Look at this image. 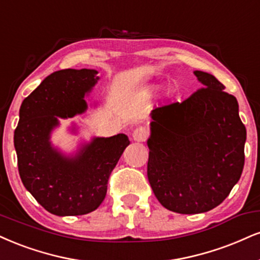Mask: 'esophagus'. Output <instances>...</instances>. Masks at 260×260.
Wrapping results in <instances>:
<instances>
[{"instance_id":"1","label":"esophagus","mask_w":260,"mask_h":260,"mask_svg":"<svg viewBox=\"0 0 260 260\" xmlns=\"http://www.w3.org/2000/svg\"><path fill=\"white\" fill-rule=\"evenodd\" d=\"M132 137H133V139L136 140V142H145V140L148 139V137H149V131L146 129L145 127L139 126L133 131Z\"/></svg>"}]
</instances>
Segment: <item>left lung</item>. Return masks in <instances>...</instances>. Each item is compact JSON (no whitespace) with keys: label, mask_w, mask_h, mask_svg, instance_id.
Segmentation results:
<instances>
[{"label":"left lung","mask_w":260,"mask_h":260,"mask_svg":"<svg viewBox=\"0 0 260 260\" xmlns=\"http://www.w3.org/2000/svg\"><path fill=\"white\" fill-rule=\"evenodd\" d=\"M193 74L203 87L152 110L148 140L152 191L165 208L181 214L220 205L245 165L246 127L236 98L213 75Z\"/></svg>","instance_id":"left-lung-1"}]
</instances>
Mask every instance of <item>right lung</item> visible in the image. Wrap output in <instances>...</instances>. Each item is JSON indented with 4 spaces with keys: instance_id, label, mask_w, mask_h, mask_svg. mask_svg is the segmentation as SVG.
Returning a JSON list of instances; mask_svg holds the SVG:
<instances>
[{
    "instance_id": "1",
    "label": "right lung",
    "mask_w": 260,
    "mask_h": 260,
    "mask_svg": "<svg viewBox=\"0 0 260 260\" xmlns=\"http://www.w3.org/2000/svg\"><path fill=\"white\" fill-rule=\"evenodd\" d=\"M96 74L89 69L55 71L20 106L14 131L20 179L46 211L60 217L87 214L99 207L109 177L129 144L124 134L94 138L71 158L51 146L49 136L58 118L87 109L83 98L98 81Z\"/></svg>"
}]
</instances>
